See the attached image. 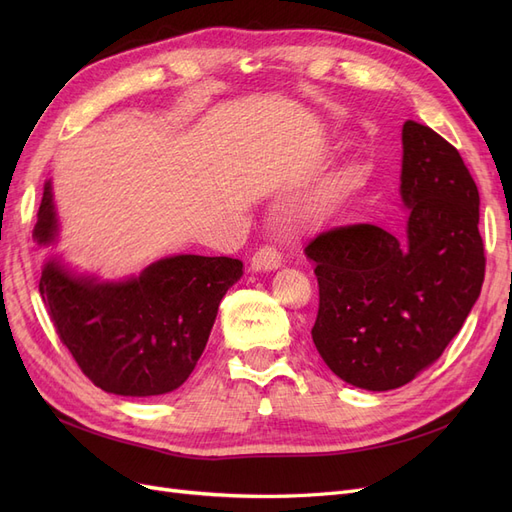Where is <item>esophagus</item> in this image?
<instances>
[{
	"mask_svg": "<svg viewBox=\"0 0 512 512\" xmlns=\"http://www.w3.org/2000/svg\"><path fill=\"white\" fill-rule=\"evenodd\" d=\"M252 271H277L282 267V256L277 254L275 247H260L250 260Z\"/></svg>",
	"mask_w": 512,
	"mask_h": 512,
	"instance_id": "34e87169",
	"label": "esophagus"
}]
</instances>
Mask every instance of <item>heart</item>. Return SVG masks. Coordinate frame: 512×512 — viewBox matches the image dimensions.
Returning <instances> with one entry per match:
<instances>
[{
    "mask_svg": "<svg viewBox=\"0 0 512 512\" xmlns=\"http://www.w3.org/2000/svg\"><path fill=\"white\" fill-rule=\"evenodd\" d=\"M346 192H348V179L342 177V179H339V181L333 185V188H331L329 198H331V200H337V198H342Z\"/></svg>",
    "mask_w": 512,
    "mask_h": 512,
    "instance_id": "b5f03b06",
    "label": "heart"
}]
</instances>
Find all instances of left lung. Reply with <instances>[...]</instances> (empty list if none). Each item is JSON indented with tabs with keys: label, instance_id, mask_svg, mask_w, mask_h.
<instances>
[{
	"label": "left lung",
	"instance_id": "1",
	"mask_svg": "<svg viewBox=\"0 0 512 512\" xmlns=\"http://www.w3.org/2000/svg\"><path fill=\"white\" fill-rule=\"evenodd\" d=\"M401 145L404 235L354 224L305 247L320 290L314 344L335 376L367 391L397 389L436 363L485 280L480 196L459 151L416 121Z\"/></svg>",
	"mask_w": 512,
	"mask_h": 512
}]
</instances>
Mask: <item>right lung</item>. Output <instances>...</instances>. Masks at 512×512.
<instances>
[{
    "mask_svg": "<svg viewBox=\"0 0 512 512\" xmlns=\"http://www.w3.org/2000/svg\"><path fill=\"white\" fill-rule=\"evenodd\" d=\"M57 237L49 179L34 241L49 247ZM241 275L237 258L177 254L151 262L138 275L102 280L51 256L42 267L40 294L61 344L91 382L113 395L153 397L190 378L220 301Z\"/></svg>",
    "mask_w": 512,
    "mask_h": 512,
    "instance_id": "right-lung-1",
    "label": "right lung"
}]
</instances>
